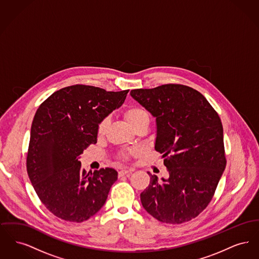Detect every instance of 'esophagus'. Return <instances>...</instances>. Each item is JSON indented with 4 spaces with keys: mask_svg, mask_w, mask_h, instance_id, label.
<instances>
[{
    "mask_svg": "<svg viewBox=\"0 0 259 259\" xmlns=\"http://www.w3.org/2000/svg\"><path fill=\"white\" fill-rule=\"evenodd\" d=\"M131 172H133V170H125V169H122V170H120V171L118 172V177L121 178V177H123V176L131 174Z\"/></svg>",
    "mask_w": 259,
    "mask_h": 259,
    "instance_id": "obj_1",
    "label": "esophagus"
}]
</instances>
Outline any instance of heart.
<instances>
[{
    "label": "heart",
    "instance_id": "heart-1",
    "mask_svg": "<svg viewBox=\"0 0 259 259\" xmlns=\"http://www.w3.org/2000/svg\"><path fill=\"white\" fill-rule=\"evenodd\" d=\"M123 114L126 121L130 124L133 128L140 122H142L144 120H148V112L138 106H130V107L126 108L124 110ZM108 126H109V120L107 118H103L97 125V135H104L107 131ZM134 153H135V151H129V152L121 153L120 157L123 160H127Z\"/></svg>",
    "mask_w": 259,
    "mask_h": 259
}]
</instances>
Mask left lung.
<instances>
[{
	"instance_id": "obj_1",
	"label": "left lung",
	"mask_w": 259,
	"mask_h": 259,
	"mask_svg": "<svg viewBox=\"0 0 259 259\" xmlns=\"http://www.w3.org/2000/svg\"><path fill=\"white\" fill-rule=\"evenodd\" d=\"M131 96L155 118V150L168 179L150 182L142 205L161 222L180 224L207 208L226 166L222 120L207 99L191 87L169 83L133 89Z\"/></svg>"
}]
</instances>
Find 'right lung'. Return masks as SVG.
<instances>
[{
    "label": "right lung",
    "instance_id": "1",
    "mask_svg": "<svg viewBox=\"0 0 259 259\" xmlns=\"http://www.w3.org/2000/svg\"><path fill=\"white\" fill-rule=\"evenodd\" d=\"M128 92L75 84L39 105L31 127L27 172L41 203L57 218L84 222L104 206L117 172H87L78 158L97 143L99 122L123 104Z\"/></svg>",
    "mask_w": 259,
    "mask_h": 259
}]
</instances>
